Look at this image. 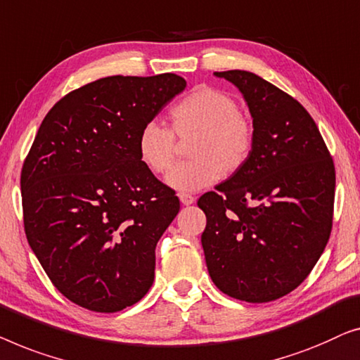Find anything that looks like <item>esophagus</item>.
Returning a JSON list of instances; mask_svg holds the SVG:
<instances>
[{
	"label": "esophagus",
	"instance_id": "esophagus-1",
	"mask_svg": "<svg viewBox=\"0 0 360 360\" xmlns=\"http://www.w3.org/2000/svg\"><path fill=\"white\" fill-rule=\"evenodd\" d=\"M179 200H181V204L182 205H191V204H194V197H192L191 194H184V192H181L179 194Z\"/></svg>",
	"mask_w": 360,
	"mask_h": 360
}]
</instances>
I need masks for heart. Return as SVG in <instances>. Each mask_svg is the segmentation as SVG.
<instances>
[{
	"instance_id": "heart-1",
	"label": "heart",
	"mask_w": 360,
	"mask_h": 360,
	"mask_svg": "<svg viewBox=\"0 0 360 360\" xmlns=\"http://www.w3.org/2000/svg\"><path fill=\"white\" fill-rule=\"evenodd\" d=\"M171 131L158 120H150L136 136V153L153 173H165L174 160L176 141L194 135L187 146L191 160L182 161L166 174V184L179 192L205 189L235 173L246 163L252 150L255 130L238 110L231 96L210 86H199L169 110Z\"/></svg>"
}]
</instances>
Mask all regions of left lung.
I'll return each mask as SVG.
<instances>
[{
  "label": "left lung",
  "instance_id": "8db88e82",
  "mask_svg": "<svg viewBox=\"0 0 360 360\" xmlns=\"http://www.w3.org/2000/svg\"><path fill=\"white\" fill-rule=\"evenodd\" d=\"M250 109V158L197 202L207 269L236 300H277L307 279L333 225L336 174L315 120L269 81L246 70L215 72Z\"/></svg>",
  "mask_w": 360,
  "mask_h": 360
}]
</instances>
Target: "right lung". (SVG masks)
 Wrapping results in <instances>:
<instances>
[{
  "instance_id": "add662e5",
  "label": "right lung",
  "mask_w": 360,
  "mask_h": 360,
  "mask_svg": "<svg viewBox=\"0 0 360 360\" xmlns=\"http://www.w3.org/2000/svg\"><path fill=\"white\" fill-rule=\"evenodd\" d=\"M186 89L174 73L108 77L65 96L40 124L21 173L24 229L68 300L134 305L155 279V248L179 212L136 153V136Z\"/></svg>"
}]
</instances>
